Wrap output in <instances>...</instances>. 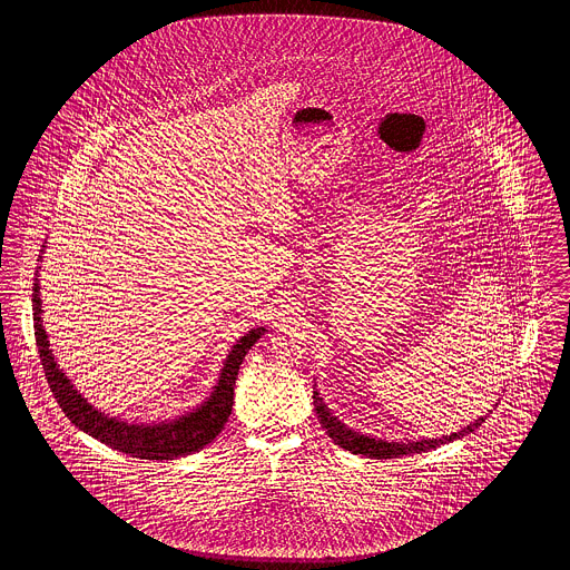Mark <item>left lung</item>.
Listing matches in <instances>:
<instances>
[{
	"instance_id": "left-lung-1",
	"label": "left lung",
	"mask_w": 570,
	"mask_h": 570,
	"mask_svg": "<svg viewBox=\"0 0 570 570\" xmlns=\"http://www.w3.org/2000/svg\"><path fill=\"white\" fill-rule=\"evenodd\" d=\"M314 406L318 412V419L325 428L328 438H333V442L346 451H351L354 455H365V458H374V460H393V458H404V455H414V453H423V451H430L435 449L440 444H446L460 435L468 434V432H474L485 419H479L474 421L472 425L463 428L461 432L453 435H442V438H430V440H421V442H407V444H400V442H384V440H376V438H370V435H361L348 430L344 423H340L335 416L328 414L323 400L318 397V393L314 391Z\"/></svg>"
}]
</instances>
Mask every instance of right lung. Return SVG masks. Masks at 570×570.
Returning <instances> with one entry per match:
<instances>
[{
    "label": "right lung",
    "instance_id": "obj_1",
    "mask_svg": "<svg viewBox=\"0 0 570 570\" xmlns=\"http://www.w3.org/2000/svg\"><path fill=\"white\" fill-rule=\"evenodd\" d=\"M38 282L33 284V335L40 353V363L45 367V376L53 391L55 400L63 414L82 430L85 434L109 444L110 449H117L121 453H128L140 460H173L184 458L194 451L209 444L222 430L224 423L230 416L233 410V395H235V380L239 374V365L244 361L245 353L256 344V340L263 335V326L256 331H249L235 344L233 353L228 354L226 365L222 370V376L217 382L216 391L205 406L190 412L188 416H181L170 423L160 425H128L117 419H109L107 414L98 412L89 406L87 400H82L81 393L70 384V380L61 374V370L55 363L53 354L49 351L47 333L40 321V295H38Z\"/></svg>",
    "mask_w": 570,
    "mask_h": 570
}]
</instances>
